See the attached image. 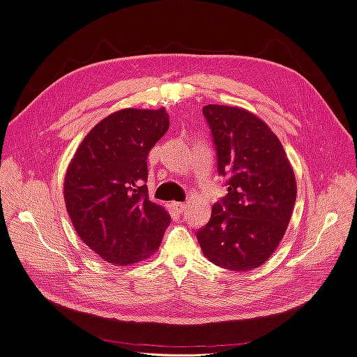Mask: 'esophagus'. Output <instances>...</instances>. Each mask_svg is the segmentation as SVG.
Masks as SVG:
<instances>
[{"label": "esophagus", "mask_w": 357, "mask_h": 357, "mask_svg": "<svg viewBox=\"0 0 357 357\" xmlns=\"http://www.w3.org/2000/svg\"><path fill=\"white\" fill-rule=\"evenodd\" d=\"M171 205H172V208H174V211L178 213V214H181L183 211H185V208L188 207V204H185V202H172Z\"/></svg>", "instance_id": "obj_1"}]
</instances>
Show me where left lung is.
Listing matches in <instances>:
<instances>
[{"label":"left lung","instance_id":"obj_1","mask_svg":"<svg viewBox=\"0 0 357 357\" xmlns=\"http://www.w3.org/2000/svg\"><path fill=\"white\" fill-rule=\"evenodd\" d=\"M202 113L218 152L228 195L198 231L204 256L231 271L264 265L284 236L296 180L283 144L261 117L241 107L208 104Z\"/></svg>","mask_w":357,"mask_h":357}]
</instances>
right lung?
Returning a JSON list of instances; mask_svg holds the SVG:
<instances>
[{
  "instance_id": "obj_1",
  "label": "right lung",
  "mask_w": 357,
  "mask_h": 357,
  "mask_svg": "<svg viewBox=\"0 0 357 357\" xmlns=\"http://www.w3.org/2000/svg\"><path fill=\"white\" fill-rule=\"evenodd\" d=\"M168 128L165 107L114 112L83 138L67 168L63 199L74 229L112 265L146 261L171 223L144 185L147 155Z\"/></svg>"
}]
</instances>
